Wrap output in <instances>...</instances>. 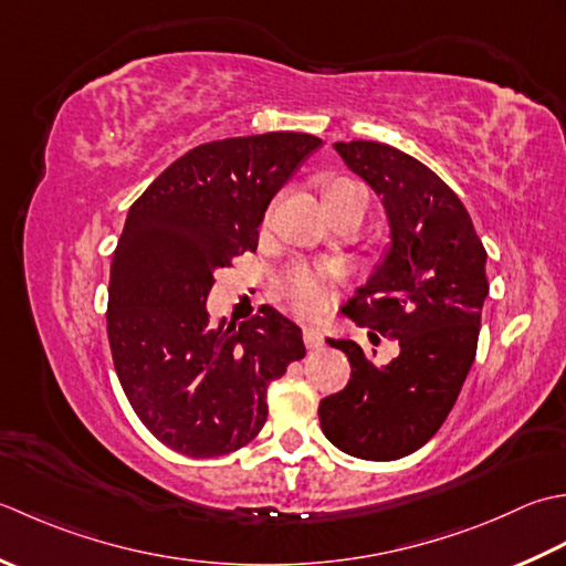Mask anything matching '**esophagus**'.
Masks as SVG:
<instances>
[{
	"label": "esophagus",
	"instance_id": "34e87169",
	"mask_svg": "<svg viewBox=\"0 0 566 566\" xmlns=\"http://www.w3.org/2000/svg\"><path fill=\"white\" fill-rule=\"evenodd\" d=\"M303 334H305V344L310 349H319L322 344H325V334H322V329L317 325H305Z\"/></svg>",
	"mask_w": 566,
	"mask_h": 566
}]
</instances>
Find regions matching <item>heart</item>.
Returning a JSON list of instances; mask_svg holds the SVG:
<instances>
[{"mask_svg":"<svg viewBox=\"0 0 566 566\" xmlns=\"http://www.w3.org/2000/svg\"><path fill=\"white\" fill-rule=\"evenodd\" d=\"M364 192L354 180H334L329 186V200H339L344 195ZM285 300L303 313H315L325 305V287L317 273L307 269H295L285 283Z\"/></svg>","mask_w":566,"mask_h":566,"instance_id":"1","label":"heart"}]
</instances>
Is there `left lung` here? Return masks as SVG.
Instances as JSON below:
<instances>
[{"instance_id": "8db88e82", "label": "left lung", "mask_w": 566, "mask_h": 566, "mask_svg": "<svg viewBox=\"0 0 566 566\" xmlns=\"http://www.w3.org/2000/svg\"><path fill=\"white\" fill-rule=\"evenodd\" d=\"M334 148L380 195L394 239L342 313L368 327L374 344L396 339L400 352L378 366L354 339H327L347 354L352 378L322 398L319 424L342 452L394 461L432 440L474 364L486 249L457 192L418 158L378 142Z\"/></svg>"}]
</instances>
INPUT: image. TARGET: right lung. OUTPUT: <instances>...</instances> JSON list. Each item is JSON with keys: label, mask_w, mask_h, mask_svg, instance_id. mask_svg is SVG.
Segmentation results:
<instances>
[{"label": "right lung", "mask_w": 566, "mask_h": 566, "mask_svg": "<svg viewBox=\"0 0 566 566\" xmlns=\"http://www.w3.org/2000/svg\"><path fill=\"white\" fill-rule=\"evenodd\" d=\"M319 144L271 132L195 146L129 207L107 337L134 412L172 452L207 459L249 444L266 422L269 384L305 356L303 332L271 305L212 325L205 303L214 271L256 249L271 198Z\"/></svg>", "instance_id": "obj_1"}]
</instances>
